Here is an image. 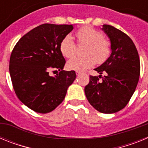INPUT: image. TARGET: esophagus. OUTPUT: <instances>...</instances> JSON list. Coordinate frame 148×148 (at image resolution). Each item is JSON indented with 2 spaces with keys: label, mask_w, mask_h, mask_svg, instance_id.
<instances>
[{
  "label": "esophagus",
  "mask_w": 148,
  "mask_h": 148,
  "mask_svg": "<svg viewBox=\"0 0 148 148\" xmlns=\"http://www.w3.org/2000/svg\"><path fill=\"white\" fill-rule=\"evenodd\" d=\"M75 73H76V75H79L81 74V72H79V71H76L75 72Z\"/></svg>",
  "instance_id": "1"
}]
</instances>
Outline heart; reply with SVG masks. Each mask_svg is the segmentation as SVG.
Wrapping results in <instances>:
<instances>
[{
	"label": "heart",
	"instance_id": "obj_1",
	"mask_svg": "<svg viewBox=\"0 0 148 148\" xmlns=\"http://www.w3.org/2000/svg\"><path fill=\"white\" fill-rule=\"evenodd\" d=\"M79 44H87L84 57H75L66 64L68 69L83 71L92 67L95 63L102 64L109 58L111 53V44L104 38L102 32L90 26L82 27L75 33ZM75 45L73 37L66 35L60 44V51L65 58H72L75 53Z\"/></svg>",
	"mask_w": 148,
	"mask_h": 148
}]
</instances>
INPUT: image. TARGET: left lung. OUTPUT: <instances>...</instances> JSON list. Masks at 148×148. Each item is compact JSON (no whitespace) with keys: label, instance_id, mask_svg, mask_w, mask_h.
<instances>
[{"label":"left lung","instance_id":"1","mask_svg":"<svg viewBox=\"0 0 148 148\" xmlns=\"http://www.w3.org/2000/svg\"><path fill=\"white\" fill-rule=\"evenodd\" d=\"M102 30L110 40V56L95 68L100 75H90L84 92L96 110L114 113L125 108L135 92L140 75V61L135 44L127 35L108 24L103 25ZM102 73L106 74L103 77Z\"/></svg>","mask_w":148,"mask_h":148}]
</instances>
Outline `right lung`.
I'll return each mask as SVG.
<instances>
[{"mask_svg":"<svg viewBox=\"0 0 148 148\" xmlns=\"http://www.w3.org/2000/svg\"><path fill=\"white\" fill-rule=\"evenodd\" d=\"M73 29L67 24H41L23 35L12 52L10 73L15 94L36 113L56 109L76 78L74 70H63L66 61L60 51L61 41ZM51 70L60 72L51 77Z\"/></svg>","mask_w":148,"mask_h":148,"instance_id":"obj_1","label":"right lung"}]
</instances>
